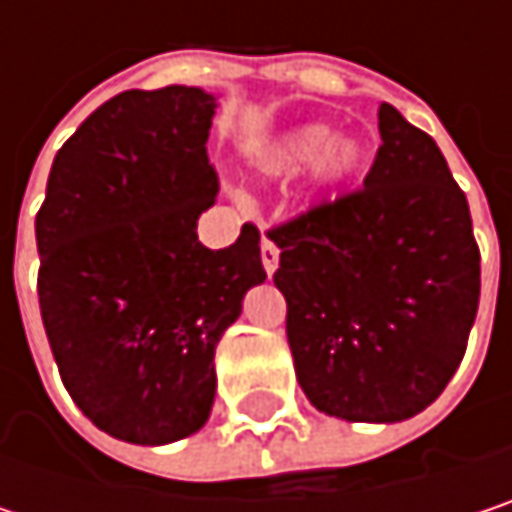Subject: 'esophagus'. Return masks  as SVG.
Masks as SVG:
<instances>
[{"label":"esophagus","instance_id":"esophagus-1","mask_svg":"<svg viewBox=\"0 0 512 512\" xmlns=\"http://www.w3.org/2000/svg\"><path fill=\"white\" fill-rule=\"evenodd\" d=\"M260 260H263L266 275H272L278 269V249H275V243H269V240L260 243Z\"/></svg>","mask_w":512,"mask_h":512}]
</instances>
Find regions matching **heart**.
I'll list each match as a JSON object with an SVG mask.
<instances>
[{
  "label": "heart",
  "instance_id": "obj_1",
  "mask_svg": "<svg viewBox=\"0 0 512 512\" xmlns=\"http://www.w3.org/2000/svg\"><path fill=\"white\" fill-rule=\"evenodd\" d=\"M370 148L353 133L332 136L323 121L296 124L278 133L257 156V174L269 183H284L308 168V192L323 198L356 180L367 165Z\"/></svg>",
  "mask_w": 512,
  "mask_h": 512
}]
</instances>
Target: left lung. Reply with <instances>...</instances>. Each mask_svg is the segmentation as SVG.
<instances>
[{
  "label": "left lung",
  "mask_w": 512,
  "mask_h": 512,
  "mask_svg": "<svg viewBox=\"0 0 512 512\" xmlns=\"http://www.w3.org/2000/svg\"><path fill=\"white\" fill-rule=\"evenodd\" d=\"M364 189L269 231L296 379L320 412L394 424L457 373L480 299L465 192L439 145L379 106Z\"/></svg>",
  "instance_id": "1"
}]
</instances>
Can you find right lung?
Returning <instances> with one entry per match:
<instances>
[{
    "mask_svg": "<svg viewBox=\"0 0 512 512\" xmlns=\"http://www.w3.org/2000/svg\"><path fill=\"white\" fill-rule=\"evenodd\" d=\"M219 97L195 85L121 91L55 154L35 219L38 299L61 382L112 439L171 445L216 397V344L266 281L260 234L198 240L219 180L207 139Z\"/></svg>",
    "mask_w": 512,
    "mask_h": 512,
    "instance_id": "1",
    "label": "right lung"
}]
</instances>
